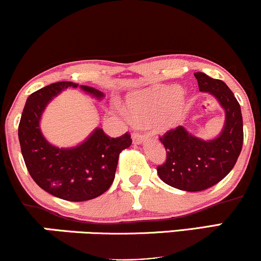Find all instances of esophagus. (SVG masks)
I'll use <instances>...</instances> for the list:
<instances>
[{
	"label": "esophagus",
	"mask_w": 261,
	"mask_h": 261,
	"mask_svg": "<svg viewBox=\"0 0 261 261\" xmlns=\"http://www.w3.org/2000/svg\"><path fill=\"white\" fill-rule=\"evenodd\" d=\"M146 135H142L140 133H134L133 134V141L135 145H141V143L145 142Z\"/></svg>",
	"instance_id": "1"
}]
</instances>
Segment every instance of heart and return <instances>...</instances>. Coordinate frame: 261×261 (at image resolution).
Masks as SVG:
<instances>
[{
    "mask_svg": "<svg viewBox=\"0 0 261 261\" xmlns=\"http://www.w3.org/2000/svg\"><path fill=\"white\" fill-rule=\"evenodd\" d=\"M188 98L179 86H164L145 89L128 95V116L141 125L154 124L155 130L168 133L184 120Z\"/></svg>",
    "mask_w": 261,
    "mask_h": 261,
    "instance_id": "1",
    "label": "heart"
}]
</instances>
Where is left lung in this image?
Wrapping results in <instances>:
<instances>
[{
    "label": "left lung",
    "mask_w": 261,
    "mask_h": 261,
    "mask_svg": "<svg viewBox=\"0 0 261 261\" xmlns=\"http://www.w3.org/2000/svg\"><path fill=\"white\" fill-rule=\"evenodd\" d=\"M195 74L200 92L216 98L226 114L216 139L202 140L178 126L161 137L167 160L157 168L160 178L184 191H201L216 185L234 167L243 146V118L233 92L221 80L202 72Z\"/></svg>",
    "instance_id": "obj_1"
}]
</instances>
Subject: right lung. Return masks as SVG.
Returning a JSON list of instances; mask_svg holds the SVG:
<instances>
[{
  "instance_id": "add662e5",
  "label": "right lung",
  "mask_w": 261,
  "mask_h": 261,
  "mask_svg": "<svg viewBox=\"0 0 261 261\" xmlns=\"http://www.w3.org/2000/svg\"><path fill=\"white\" fill-rule=\"evenodd\" d=\"M67 88H81L95 99L104 93L73 82H56L32 93L18 126L20 149L29 174L43 190L67 201H87L104 194L115 178L119 154L130 147L127 133L112 139L100 127L80 145L60 148L44 137L40 119L47 104Z\"/></svg>"
}]
</instances>
